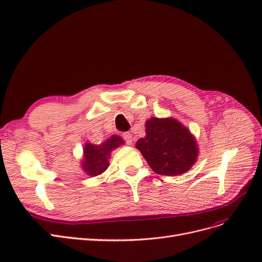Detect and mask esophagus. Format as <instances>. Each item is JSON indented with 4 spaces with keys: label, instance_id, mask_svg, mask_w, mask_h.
Masks as SVG:
<instances>
[{
    "label": "esophagus",
    "instance_id": "obj_1",
    "mask_svg": "<svg viewBox=\"0 0 262 262\" xmlns=\"http://www.w3.org/2000/svg\"><path fill=\"white\" fill-rule=\"evenodd\" d=\"M122 138H123V140L125 141V143L128 144V145H130V144L132 143L133 138H132V134H131L130 132H124V133L122 134Z\"/></svg>",
    "mask_w": 262,
    "mask_h": 262
}]
</instances>
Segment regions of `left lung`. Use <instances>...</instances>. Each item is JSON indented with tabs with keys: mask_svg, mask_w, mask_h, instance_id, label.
<instances>
[{
	"mask_svg": "<svg viewBox=\"0 0 262 262\" xmlns=\"http://www.w3.org/2000/svg\"><path fill=\"white\" fill-rule=\"evenodd\" d=\"M146 136L137 148L158 175L178 176L194 164L198 146L192 134L175 119L150 118L145 123Z\"/></svg>",
	"mask_w": 262,
	"mask_h": 262,
	"instance_id": "obj_1",
	"label": "left lung"
}]
</instances>
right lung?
Listing matches in <instances>:
<instances>
[{"label": "right lung", "mask_w": 262, "mask_h": 262, "mask_svg": "<svg viewBox=\"0 0 262 262\" xmlns=\"http://www.w3.org/2000/svg\"><path fill=\"white\" fill-rule=\"evenodd\" d=\"M123 143L120 137L114 136L108 139L102 144H85L83 168L87 175L98 176L104 172L108 167V157L110 152L117 146Z\"/></svg>", "instance_id": "right-lung-1"}]
</instances>
